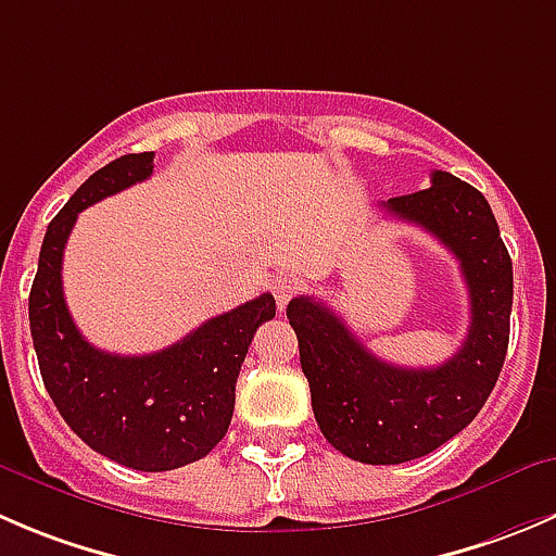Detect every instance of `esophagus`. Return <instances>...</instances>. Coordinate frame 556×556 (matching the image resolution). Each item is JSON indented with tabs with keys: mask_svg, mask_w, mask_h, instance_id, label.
<instances>
[{
	"mask_svg": "<svg viewBox=\"0 0 556 556\" xmlns=\"http://www.w3.org/2000/svg\"><path fill=\"white\" fill-rule=\"evenodd\" d=\"M271 293H274V299H277L279 309H285V306H288V301L299 293V282L290 277H285V274H279V277L271 279Z\"/></svg>",
	"mask_w": 556,
	"mask_h": 556,
	"instance_id": "esophagus-1",
	"label": "esophagus"
}]
</instances>
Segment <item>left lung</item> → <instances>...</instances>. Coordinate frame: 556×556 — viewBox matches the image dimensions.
Wrapping results in <instances>:
<instances>
[{"label":"left lung","instance_id":"obj_1","mask_svg":"<svg viewBox=\"0 0 556 556\" xmlns=\"http://www.w3.org/2000/svg\"><path fill=\"white\" fill-rule=\"evenodd\" d=\"M380 208L429 230L459 261L470 328L456 355L429 369L388 364L312 295L290 301L288 320L323 438L364 465H402L456 438L486 404L508 353L514 266L486 198L445 170H434L427 190Z\"/></svg>","mask_w":556,"mask_h":556}]
</instances>
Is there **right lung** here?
I'll return each instance as SVG.
<instances>
[{"label":"right lung","mask_w":556,"mask_h":556,"mask_svg":"<svg viewBox=\"0 0 556 556\" xmlns=\"http://www.w3.org/2000/svg\"><path fill=\"white\" fill-rule=\"evenodd\" d=\"M154 152L124 154L91 174L51 219L29 293V328L48 396L97 454L141 472L203 459L233 418L236 377L257 326L277 315L263 293L212 317L181 342L149 355H116L86 342L62 290V255L91 203L149 179Z\"/></svg>","instance_id":"1"}]
</instances>
